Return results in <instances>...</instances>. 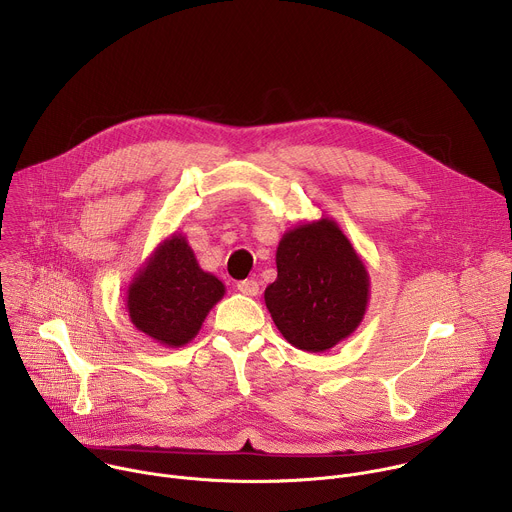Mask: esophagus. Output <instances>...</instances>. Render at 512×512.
<instances>
[{"mask_svg": "<svg viewBox=\"0 0 512 512\" xmlns=\"http://www.w3.org/2000/svg\"><path fill=\"white\" fill-rule=\"evenodd\" d=\"M237 289L241 291V294H245V296H257L259 294V281H255V279H245V281H239L237 283Z\"/></svg>", "mask_w": 512, "mask_h": 512, "instance_id": "1", "label": "esophagus"}]
</instances>
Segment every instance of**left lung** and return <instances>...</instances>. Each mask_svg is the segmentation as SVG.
<instances>
[{
  "mask_svg": "<svg viewBox=\"0 0 512 512\" xmlns=\"http://www.w3.org/2000/svg\"><path fill=\"white\" fill-rule=\"evenodd\" d=\"M275 263L277 279L265 289V306L291 346L326 352L360 326L371 277L332 218L285 231Z\"/></svg>",
  "mask_w": 512,
  "mask_h": 512,
  "instance_id": "1",
  "label": "left lung"
}]
</instances>
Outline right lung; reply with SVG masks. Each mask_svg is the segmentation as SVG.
<instances>
[{
	"instance_id": "1",
	"label": "right lung",
	"mask_w": 512,
	"mask_h": 512,
	"mask_svg": "<svg viewBox=\"0 0 512 512\" xmlns=\"http://www.w3.org/2000/svg\"><path fill=\"white\" fill-rule=\"evenodd\" d=\"M225 296L223 281L200 269L182 233L164 239L127 287L131 324L152 340L180 348Z\"/></svg>"
}]
</instances>
